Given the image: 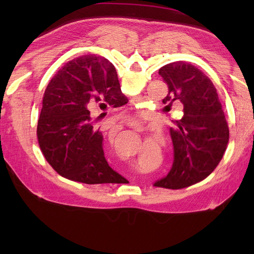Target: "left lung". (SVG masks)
I'll use <instances>...</instances> for the list:
<instances>
[{
  "instance_id": "left-lung-1",
  "label": "left lung",
  "mask_w": 254,
  "mask_h": 254,
  "mask_svg": "<svg viewBox=\"0 0 254 254\" xmlns=\"http://www.w3.org/2000/svg\"><path fill=\"white\" fill-rule=\"evenodd\" d=\"M158 73L168 85L163 99L166 110L170 111L175 101L181 102L183 116L170 127L175 152L171 170L154 186L178 190L212 174L227 148L229 130L216 88L201 69L178 61Z\"/></svg>"
}]
</instances>
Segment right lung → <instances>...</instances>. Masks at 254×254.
<instances>
[{"label": "right lung", "mask_w": 254, "mask_h": 254, "mask_svg": "<svg viewBox=\"0 0 254 254\" xmlns=\"http://www.w3.org/2000/svg\"><path fill=\"white\" fill-rule=\"evenodd\" d=\"M127 101L115 66L104 57L80 56L66 63L48 84L38 120V144L46 160L72 181L127 183L105 158L104 136L91 112Z\"/></svg>", "instance_id": "obj_1"}]
</instances>
